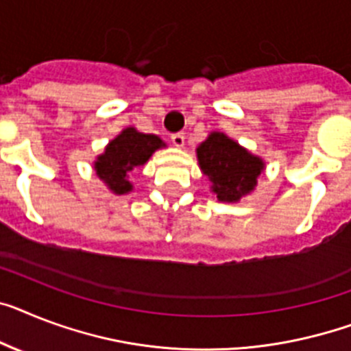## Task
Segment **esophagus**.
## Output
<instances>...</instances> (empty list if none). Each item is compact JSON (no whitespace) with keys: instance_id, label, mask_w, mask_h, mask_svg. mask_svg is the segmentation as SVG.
<instances>
[{"instance_id":"34e87169","label":"esophagus","mask_w":351,"mask_h":351,"mask_svg":"<svg viewBox=\"0 0 351 351\" xmlns=\"http://www.w3.org/2000/svg\"><path fill=\"white\" fill-rule=\"evenodd\" d=\"M172 145L173 147H178V149H182L184 147V136L181 134V132H178V134H172Z\"/></svg>"}]
</instances>
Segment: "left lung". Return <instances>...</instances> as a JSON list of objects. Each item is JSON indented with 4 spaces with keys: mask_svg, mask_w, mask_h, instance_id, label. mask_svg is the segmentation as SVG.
Segmentation results:
<instances>
[{
    "mask_svg": "<svg viewBox=\"0 0 351 351\" xmlns=\"http://www.w3.org/2000/svg\"><path fill=\"white\" fill-rule=\"evenodd\" d=\"M199 169L211 182L219 202H239L254 192L265 161L221 130H213L195 149Z\"/></svg>",
    "mask_w": 351,
    "mask_h": 351,
    "instance_id": "1",
    "label": "left lung"
}]
</instances>
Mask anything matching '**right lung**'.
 I'll use <instances>...</instances> for the list:
<instances>
[{"label": "right lung", "instance_id": "add662e5", "mask_svg": "<svg viewBox=\"0 0 351 351\" xmlns=\"http://www.w3.org/2000/svg\"><path fill=\"white\" fill-rule=\"evenodd\" d=\"M167 147L159 136L145 134L136 127H125L120 134L106 145L102 154L93 161L97 178L114 195H127L134 190L129 173L145 165L156 150Z\"/></svg>", "mask_w": 351, "mask_h": 351}]
</instances>
